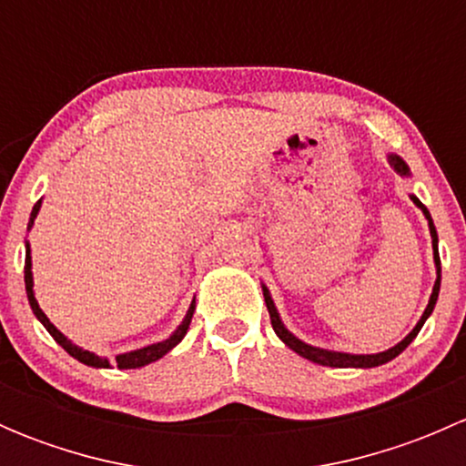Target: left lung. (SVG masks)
Segmentation results:
<instances>
[{
  "mask_svg": "<svg viewBox=\"0 0 466 466\" xmlns=\"http://www.w3.org/2000/svg\"><path fill=\"white\" fill-rule=\"evenodd\" d=\"M388 164L394 168V171L399 173L401 177H410V167L406 164V159L399 157L397 153H388ZM410 200L417 205V209H421V214H424V218L429 220V232H431V241H433V261H435V272H437V279L433 284V293H431L429 298V304H426L424 313H421L420 322L412 327V331L408 333L406 338H403L401 342H397L394 347H390V350L385 351H379V354H347V351H336V350H324V347H316V345H309V342H304L302 338L295 336L293 331H289V327H286L284 322H281V316L279 311H277L275 307V299H272L270 290H268L266 284H261V290H263V299H266V307H268V313H270V322H272V329H275V333L279 336V340L284 342L289 350H293L295 354H299L302 359L311 360V363H318V365H327V368H360V370H370V368H379V365H385L390 363L392 359H397L399 354H401L403 350H406L408 345H410L412 340L417 338V333L421 331V327H424V322L429 320L431 313H433L435 304H437V298H440V281H441V263H440V252H437V229H435V223L433 218H431V211L426 209L424 205H421V200L417 198L415 194H410Z\"/></svg>",
  "mask_w": 466,
  "mask_h": 466,
  "instance_id": "left-lung-1",
  "label": "left lung"
}]
</instances>
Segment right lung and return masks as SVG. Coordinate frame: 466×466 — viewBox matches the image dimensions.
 I'll return each mask as SVG.
<instances>
[{"label": "right lung", "mask_w": 466, "mask_h": 466, "mask_svg": "<svg viewBox=\"0 0 466 466\" xmlns=\"http://www.w3.org/2000/svg\"><path fill=\"white\" fill-rule=\"evenodd\" d=\"M42 207V198L37 200L35 205H33V211H31V218H29V225H26V232H31L33 223H35L37 218V211H40ZM26 259H25V286H26V298H29V304H31V311L33 316L37 318V320L42 322V327L46 329V331L54 336V340L58 342L60 347H63L65 351H67L69 356H74L76 360H81L83 365H89V368H96V370H110L112 365H116L119 370H137V368H144V365L148 363H155V360H159L162 356H167L168 351L173 350V347L177 345V342H182V338L187 336V331H189V324H191V318H194V311H196V298L191 299L189 309H187V316L182 318V322L177 324L176 331L171 333V336L167 338V340H159V342H153V345H146V347H139V350H133V351H124V354H116V359L112 360L107 356H98L94 354V351L89 350H83V347H78L76 342L69 340L67 336H65L63 331H60L58 327H56L54 322L46 318V313L42 311L40 304H37L35 299V290H33V261H31V243L26 241Z\"/></svg>", "instance_id": "obj_1"}]
</instances>
